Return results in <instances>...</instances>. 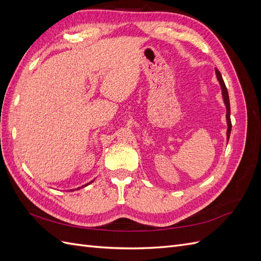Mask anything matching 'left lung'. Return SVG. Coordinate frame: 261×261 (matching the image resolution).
Masks as SVG:
<instances>
[{
    "label": "left lung",
    "instance_id": "1",
    "mask_svg": "<svg viewBox=\"0 0 261 261\" xmlns=\"http://www.w3.org/2000/svg\"><path fill=\"white\" fill-rule=\"evenodd\" d=\"M216 74H217V78L220 83L221 89H222V96H223V100L224 103L226 107V122H227V132H226V137L227 140L230 138V134H231V129H232V123H231V117H230V113H231V109H230V99H228V92L226 89V86L224 84V81L222 78V75L219 72V70L216 68Z\"/></svg>",
    "mask_w": 261,
    "mask_h": 261
}]
</instances>
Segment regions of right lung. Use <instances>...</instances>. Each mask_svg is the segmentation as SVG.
Returning <instances> with one entry per match:
<instances>
[{
	"mask_svg": "<svg viewBox=\"0 0 261 261\" xmlns=\"http://www.w3.org/2000/svg\"><path fill=\"white\" fill-rule=\"evenodd\" d=\"M90 183H91V181H89V183H88V184H86V185H84V186H82V187H85V186H87V185H89ZM80 188H81V187H78L77 189H80ZM72 191H74V189H72Z\"/></svg>",
	"mask_w": 261,
	"mask_h": 261,
	"instance_id": "1",
	"label": "right lung"
}]
</instances>
